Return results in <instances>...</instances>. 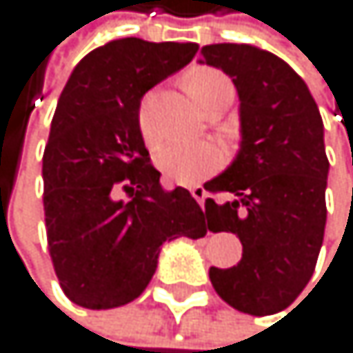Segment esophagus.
Listing matches in <instances>:
<instances>
[{
  "mask_svg": "<svg viewBox=\"0 0 353 353\" xmlns=\"http://www.w3.org/2000/svg\"><path fill=\"white\" fill-rule=\"evenodd\" d=\"M190 194L199 201V205L203 208V203H205V196H208L205 188H203V186H192V188H190Z\"/></svg>",
  "mask_w": 353,
  "mask_h": 353,
  "instance_id": "obj_1",
  "label": "esophagus"
}]
</instances>
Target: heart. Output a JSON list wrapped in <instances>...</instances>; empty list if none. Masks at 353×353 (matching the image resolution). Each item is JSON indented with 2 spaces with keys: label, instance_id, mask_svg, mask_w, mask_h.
Returning a JSON list of instances; mask_svg holds the SVG:
<instances>
[{
  "label": "heart",
  "instance_id": "1",
  "mask_svg": "<svg viewBox=\"0 0 353 353\" xmlns=\"http://www.w3.org/2000/svg\"><path fill=\"white\" fill-rule=\"evenodd\" d=\"M220 82H228V80L218 70H212V67H199V70L190 72L184 80L186 90L196 101V105ZM152 101L154 97L148 92L143 94V99L139 101V108H137V127H139L143 141L150 148H154L161 139L150 120ZM220 163H222L220 150L214 143H208V141L169 143V145H163L157 152V165L163 171L165 178L169 182L182 184V186H192V184H199L201 180H205L208 175H212L220 167Z\"/></svg>",
  "mask_w": 353,
  "mask_h": 353
}]
</instances>
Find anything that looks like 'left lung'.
<instances>
[{"label":"left lung","mask_w":353,"mask_h":353,"mask_svg":"<svg viewBox=\"0 0 353 353\" xmlns=\"http://www.w3.org/2000/svg\"><path fill=\"white\" fill-rule=\"evenodd\" d=\"M201 63L222 70L239 94L241 148L205 184L230 201L205 199L214 233L243 245L230 269H210L214 290L250 316L286 309L314 275L326 226L328 159L320 110L303 78L279 57L248 44L201 48Z\"/></svg>","instance_id":"8db88e82"}]
</instances>
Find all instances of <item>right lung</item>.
<instances>
[{
    "label": "right lung",
    "mask_w": 353,
    "mask_h": 353,
    "mask_svg": "<svg viewBox=\"0 0 353 353\" xmlns=\"http://www.w3.org/2000/svg\"><path fill=\"white\" fill-rule=\"evenodd\" d=\"M199 46L114 39L67 80L42 159L48 252L65 296L114 309L150 283L159 252L199 239L210 220L192 194L163 190L137 127L143 94L192 61Z\"/></svg>",
    "instance_id": "right-lung-1"
}]
</instances>
